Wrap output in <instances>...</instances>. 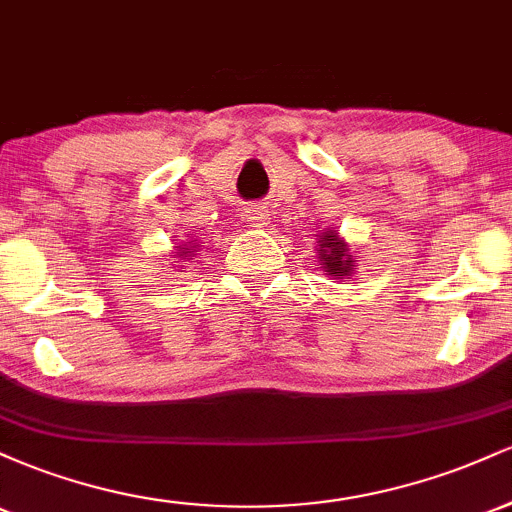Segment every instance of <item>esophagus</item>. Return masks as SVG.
<instances>
[{
    "label": "esophagus",
    "instance_id": "1",
    "mask_svg": "<svg viewBox=\"0 0 512 512\" xmlns=\"http://www.w3.org/2000/svg\"><path fill=\"white\" fill-rule=\"evenodd\" d=\"M245 216H248V221L255 228H264V226H267L269 211H267V207H260V204H255V207H248V211H245Z\"/></svg>",
    "mask_w": 512,
    "mask_h": 512
}]
</instances>
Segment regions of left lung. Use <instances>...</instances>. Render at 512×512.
Here are the masks:
<instances>
[{
	"label": "left lung",
	"instance_id": "1",
	"mask_svg": "<svg viewBox=\"0 0 512 512\" xmlns=\"http://www.w3.org/2000/svg\"><path fill=\"white\" fill-rule=\"evenodd\" d=\"M317 262L322 264V272H327L332 279H351L358 269V260L349 243L339 238L334 228L317 233Z\"/></svg>",
	"mask_w": 512,
	"mask_h": 512
}]
</instances>
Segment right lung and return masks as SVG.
I'll use <instances>...</instances> for the list:
<instances>
[{
    "instance_id": "right-lung-1",
    "label": "right lung",
    "mask_w": 512,
    "mask_h": 512,
    "mask_svg": "<svg viewBox=\"0 0 512 512\" xmlns=\"http://www.w3.org/2000/svg\"><path fill=\"white\" fill-rule=\"evenodd\" d=\"M175 255L173 257H178L180 262H187V260H192V257H195V252H199V245L195 243V240H190V243H182V245H175Z\"/></svg>"
}]
</instances>
